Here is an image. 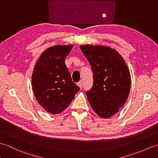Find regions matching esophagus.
Listing matches in <instances>:
<instances>
[{
    "instance_id": "34e87169",
    "label": "esophagus",
    "mask_w": 158,
    "mask_h": 158,
    "mask_svg": "<svg viewBox=\"0 0 158 158\" xmlns=\"http://www.w3.org/2000/svg\"><path fill=\"white\" fill-rule=\"evenodd\" d=\"M77 85H78L80 88L81 89V88H82V83H81V81H79V82H78L77 83Z\"/></svg>"
}]
</instances>
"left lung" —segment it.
Listing matches in <instances>:
<instances>
[{"label": "left lung", "mask_w": 158, "mask_h": 158, "mask_svg": "<svg viewBox=\"0 0 158 158\" xmlns=\"http://www.w3.org/2000/svg\"><path fill=\"white\" fill-rule=\"evenodd\" d=\"M80 49L94 73L92 88L85 92L93 110L102 118L119 111L128 97L131 78L124 60L115 49L85 45Z\"/></svg>", "instance_id": "left-lung-1"}]
</instances>
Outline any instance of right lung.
Listing matches in <instances>:
<instances>
[{"label": "right lung", "mask_w": 158, "mask_h": 158, "mask_svg": "<svg viewBox=\"0 0 158 158\" xmlns=\"http://www.w3.org/2000/svg\"><path fill=\"white\" fill-rule=\"evenodd\" d=\"M72 48L73 45H55L47 49L34 68L32 85L35 98L52 114L62 113L80 89L64 62Z\"/></svg>", "instance_id": "add662e5"}]
</instances>
